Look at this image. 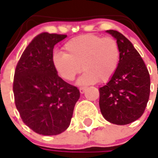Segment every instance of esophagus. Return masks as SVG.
I'll return each mask as SVG.
<instances>
[{"instance_id": "esophagus-1", "label": "esophagus", "mask_w": 158, "mask_h": 158, "mask_svg": "<svg viewBox=\"0 0 158 158\" xmlns=\"http://www.w3.org/2000/svg\"><path fill=\"white\" fill-rule=\"evenodd\" d=\"M86 87H80L79 88V92H80V94H84L85 93V91L86 90Z\"/></svg>"}]
</instances>
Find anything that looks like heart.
Wrapping results in <instances>:
<instances>
[{
	"label": "heart",
	"instance_id": "obj_1",
	"mask_svg": "<svg viewBox=\"0 0 158 158\" xmlns=\"http://www.w3.org/2000/svg\"><path fill=\"white\" fill-rule=\"evenodd\" d=\"M64 53L55 52L52 65L58 75L65 81H72L81 71L79 85L99 81H109L117 69L120 62V48L112 37L94 34L81 35L68 41L64 45Z\"/></svg>",
	"mask_w": 158,
	"mask_h": 158
}]
</instances>
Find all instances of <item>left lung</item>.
I'll list each match as a JSON object with an SVG mask.
<instances>
[{
  "instance_id": "obj_1",
  "label": "left lung",
  "mask_w": 158,
  "mask_h": 158,
  "mask_svg": "<svg viewBox=\"0 0 158 158\" xmlns=\"http://www.w3.org/2000/svg\"><path fill=\"white\" fill-rule=\"evenodd\" d=\"M120 48V62L108 83L100 87L101 114L110 123L127 125L141 117L150 94V75L139 52L127 37L107 30Z\"/></svg>"
}]
</instances>
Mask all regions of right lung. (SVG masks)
Instances as JSON below:
<instances>
[{
  "instance_id": "1",
  "label": "right lung",
  "mask_w": 158,
  "mask_h": 158,
  "mask_svg": "<svg viewBox=\"0 0 158 158\" xmlns=\"http://www.w3.org/2000/svg\"><path fill=\"white\" fill-rule=\"evenodd\" d=\"M66 35H37L21 56L14 75L15 104L23 122L37 134L58 135L69 127L80 93L58 75L52 51Z\"/></svg>"
}]
</instances>
